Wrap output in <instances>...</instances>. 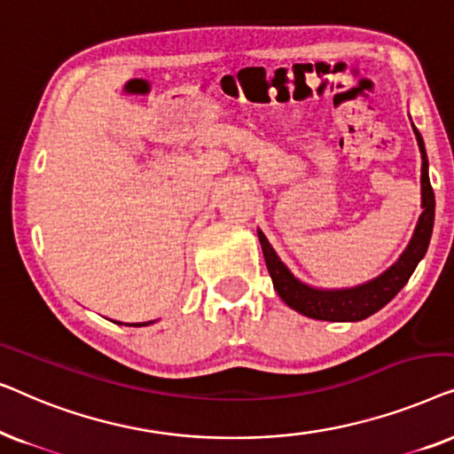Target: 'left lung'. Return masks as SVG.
Returning a JSON list of instances; mask_svg holds the SVG:
<instances>
[{
  "label": "left lung",
  "mask_w": 454,
  "mask_h": 454,
  "mask_svg": "<svg viewBox=\"0 0 454 454\" xmlns=\"http://www.w3.org/2000/svg\"><path fill=\"white\" fill-rule=\"evenodd\" d=\"M415 138H418L419 153H421V208L424 213L419 215L418 227H415L413 238L401 254V258L384 270L380 277L372 281L357 285L351 289H316L309 285L301 283L300 278L291 275V270L281 262L277 252L266 239L262 231H258L260 246L266 260V269L270 272L272 285L281 300L308 318L314 320H328V322H357L376 314L378 309L387 306L399 291L405 287L409 277L413 275L415 266L426 256L427 244H430L432 229H434V190L430 185V176H427V157L424 138H421L418 128L413 126Z\"/></svg>",
  "instance_id": "1"
}]
</instances>
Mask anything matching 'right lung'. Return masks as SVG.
<instances>
[{"label":"right lung","instance_id":"1","mask_svg":"<svg viewBox=\"0 0 454 454\" xmlns=\"http://www.w3.org/2000/svg\"><path fill=\"white\" fill-rule=\"evenodd\" d=\"M146 325H151V322H142V325H132V326H146Z\"/></svg>","mask_w":454,"mask_h":454}]
</instances>
